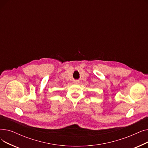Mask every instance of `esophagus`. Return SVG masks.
<instances>
[{"label":"esophagus","instance_id":"34e87169","mask_svg":"<svg viewBox=\"0 0 148 148\" xmlns=\"http://www.w3.org/2000/svg\"><path fill=\"white\" fill-rule=\"evenodd\" d=\"M74 83L75 84H79V83H80V82H79V80H74Z\"/></svg>","mask_w":148,"mask_h":148}]
</instances>
